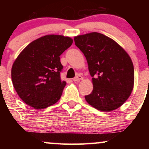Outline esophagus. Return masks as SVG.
<instances>
[{"mask_svg": "<svg viewBox=\"0 0 149 149\" xmlns=\"http://www.w3.org/2000/svg\"><path fill=\"white\" fill-rule=\"evenodd\" d=\"M82 79H83V77H82L81 76H79V75H78V76H77L76 77H75L74 78H73V80L74 82H77V81H79V80H82Z\"/></svg>", "mask_w": 149, "mask_h": 149, "instance_id": "34e87169", "label": "esophagus"}]
</instances>
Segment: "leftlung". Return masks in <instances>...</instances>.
<instances>
[{"label": "left lung", "instance_id": "left-lung-1", "mask_svg": "<svg viewBox=\"0 0 149 149\" xmlns=\"http://www.w3.org/2000/svg\"><path fill=\"white\" fill-rule=\"evenodd\" d=\"M74 41L92 77L93 90L85 96L86 102L104 112L118 109L134 88V66L129 54L115 40L97 32L77 36Z\"/></svg>", "mask_w": 149, "mask_h": 149}]
</instances>
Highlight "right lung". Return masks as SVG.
<instances>
[{"instance_id":"obj_1","label":"right lung","mask_w":149,"mask_h":149,"mask_svg":"<svg viewBox=\"0 0 149 149\" xmlns=\"http://www.w3.org/2000/svg\"><path fill=\"white\" fill-rule=\"evenodd\" d=\"M72 43L69 36L46 35L19 53L12 66L11 78L15 91L27 105L39 110L59 100L66 85L60 78L59 56Z\"/></svg>"}]
</instances>
